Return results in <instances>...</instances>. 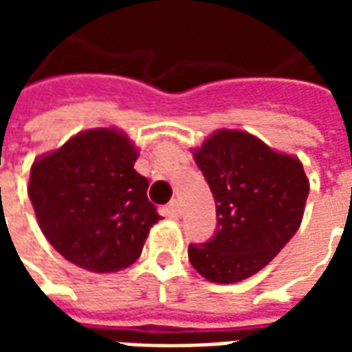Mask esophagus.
I'll use <instances>...</instances> for the list:
<instances>
[{
    "mask_svg": "<svg viewBox=\"0 0 352 352\" xmlns=\"http://www.w3.org/2000/svg\"><path fill=\"white\" fill-rule=\"evenodd\" d=\"M168 214L169 217H179V214H181V206H179V201H175V199H173V201L169 204Z\"/></svg>",
    "mask_w": 352,
    "mask_h": 352,
    "instance_id": "esophagus-1",
    "label": "esophagus"
}]
</instances>
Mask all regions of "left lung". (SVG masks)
<instances>
[{
    "instance_id": "obj_1",
    "label": "left lung",
    "mask_w": 352,
    "mask_h": 352,
    "mask_svg": "<svg viewBox=\"0 0 352 352\" xmlns=\"http://www.w3.org/2000/svg\"><path fill=\"white\" fill-rule=\"evenodd\" d=\"M217 204V232L188 245L194 270L213 283L260 272L302 224L309 181L302 162L247 131L221 130L194 153Z\"/></svg>"
}]
</instances>
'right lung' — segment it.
<instances>
[{"mask_svg": "<svg viewBox=\"0 0 352 352\" xmlns=\"http://www.w3.org/2000/svg\"><path fill=\"white\" fill-rule=\"evenodd\" d=\"M138 148L107 128L82 131L34 162L28 194L41 232L65 260L94 273L139 258L162 217L133 169Z\"/></svg>", "mask_w": 352, "mask_h": 352, "instance_id": "1", "label": "right lung"}]
</instances>
